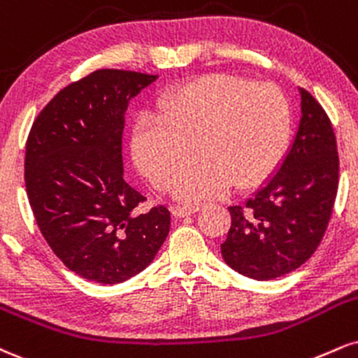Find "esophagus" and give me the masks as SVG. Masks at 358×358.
<instances>
[{
  "mask_svg": "<svg viewBox=\"0 0 358 358\" xmlns=\"http://www.w3.org/2000/svg\"><path fill=\"white\" fill-rule=\"evenodd\" d=\"M200 210V205H173L171 206V212H173L175 217L182 218V217H188V215L195 213Z\"/></svg>",
  "mask_w": 358,
  "mask_h": 358,
  "instance_id": "esophagus-1",
  "label": "esophagus"
}]
</instances>
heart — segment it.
Returning a JSON list of instances; mask_svg holds the SVG:
<instances>
[{
	"instance_id": "1",
	"label": "heart",
	"mask_w": 358,
	"mask_h": 358,
	"mask_svg": "<svg viewBox=\"0 0 358 358\" xmlns=\"http://www.w3.org/2000/svg\"><path fill=\"white\" fill-rule=\"evenodd\" d=\"M290 135V105L278 86L210 75L180 86L162 103V115H143L133 131V155L157 188L176 176V196L201 200L228 183L248 187L277 166Z\"/></svg>"
}]
</instances>
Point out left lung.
I'll use <instances>...</instances> for the list:
<instances>
[{
	"instance_id": "obj_1",
	"label": "left lung",
	"mask_w": 358,
	"mask_h": 358,
	"mask_svg": "<svg viewBox=\"0 0 358 358\" xmlns=\"http://www.w3.org/2000/svg\"><path fill=\"white\" fill-rule=\"evenodd\" d=\"M302 120L277 171L242 205L228 206L231 225L222 257L235 272L273 280L313 255L338 188V152L329 115L300 88Z\"/></svg>"
}]
</instances>
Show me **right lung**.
Segmentation results:
<instances>
[{"label": "right lung", "instance_id": "obj_1", "mask_svg": "<svg viewBox=\"0 0 358 358\" xmlns=\"http://www.w3.org/2000/svg\"><path fill=\"white\" fill-rule=\"evenodd\" d=\"M158 75L96 70L64 86L29 130L24 185L34 220L66 268L96 283H120L153 262L170 231L165 205L123 175L124 111Z\"/></svg>", "mask_w": 358, "mask_h": 358}]
</instances>
